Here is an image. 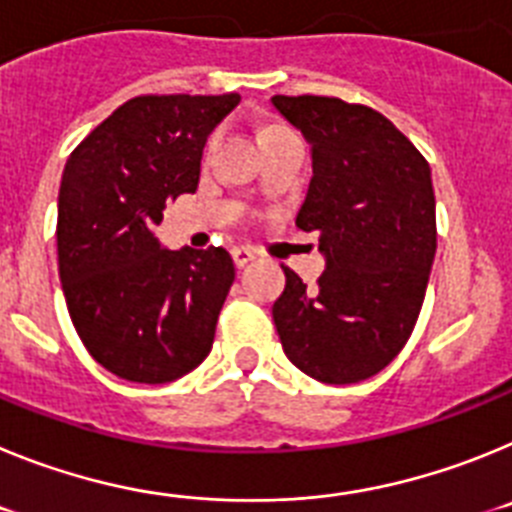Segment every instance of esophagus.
Masks as SVG:
<instances>
[{
	"mask_svg": "<svg viewBox=\"0 0 512 512\" xmlns=\"http://www.w3.org/2000/svg\"><path fill=\"white\" fill-rule=\"evenodd\" d=\"M230 256H233L235 266H246L256 259V251L248 246H235V248H230Z\"/></svg>",
	"mask_w": 512,
	"mask_h": 512,
	"instance_id": "obj_1",
	"label": "esophagus"
}]
</instances>
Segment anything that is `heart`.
<instances>
[{
    "label": "heart",
    "mask_w": 512,
    "mask_h": 512,
    "mask_svg": "<svg viewBox=\"0 0 512 512\" xmlns=\"http://www.w3.org/2000/svg\"><path fill=\"white\" fill-rule=\"evenodd\" d=\"M279 130H284V128H282V125H264V128H261V133H259V140L269 138V135L279 133ZM212 140H215V138H210V146H212Z\"/></svg>",
    "instance_id": "b5f03b06"
}]
</instances>
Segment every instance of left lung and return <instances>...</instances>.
Returning <instances> with one entry per match:
<instances>
[{"mask_svg": "<svg viewBox=\"0 0 512 512\" xmlns=\"http://www.w3.org/2000/svg\"><path fill=\"white\" fill-rule=\"evenodd\" d=\"M312 146L297 228L320 235L325 271L284 269L271 307L284 354L307 377L354 384L408 343L436 256V197L423 153L377 110L338 97H271Z\"/></svg>", "mask_w": 512, "mask_h": 512, "instance_id": "left-lung-1", "label": "left lung"}]
</instances>
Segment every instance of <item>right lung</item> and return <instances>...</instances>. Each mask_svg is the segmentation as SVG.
Listing matches in <instances>:
<instances>
[{"label":"right lung","mask_w":512,"mask_h":512,"mask_svg":"<svg viewBox=\"0 0 512 512\" xmlns=\"http://www.w3.org/2000/svg\"><path fill=\"white\" fill-rule=\"evenodd\" d=\"M238 94H143L117 107L66 161L58 274L81 343L107 372L166 384L205 361L235 279L225 248L169 251L166 202L197 189L207 135Z\"/></svg>","instance_id":"obj_1"}]
</instances>
